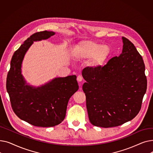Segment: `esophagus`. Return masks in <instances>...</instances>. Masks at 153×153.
I'll return each instance as SVG.
<instances>
[{
  "mask_svg": "<svg viewBox=\"0 0 153 153\" xmlns=\"http://www.w3.org/2000/svg\"><path fill=\"white\" fill-rule=\"evenodd\" d=\"M77 80L78 82H81L82 81V77L81 76H78L77 77Z\"/></svg>",
  "mask_w": 153,
  "mask_h": 153,
  "instance_id": "1",
  "label": "esophagus"
}]
</instances>
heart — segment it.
I'll list each match as a JSON object with an SVG mask.
<instances>
[{
    "label": "heart",
    "mask_w": 153,
    "mask_h": 153,
    "mask_svg": "<svg viewBox=\"0 0 153 153\" xmlns=\"http://www.w3.org/2000/svg\"><path fill=\"white\" fill-rule=\"evenodd\" d=\"M110 48L94 41H81L72 50L74 58L78 60L89 59V64L95 69L104 65L110 54Z\"/></svg>",
    "instance_id": "b5f03b06"
}]
</instances>
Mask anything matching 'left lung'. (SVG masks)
Instances as JSON below:
<instances>
[{
  "label": "left lung",
  "instance_id": "left-lung-1",
  "mask_svg": "<svg viewBox=\"0 0 153 153\" xmlns=\"http://www.w3.org/2000/svg\"><path fill=\"white\" fill-rule=\"evenodd\" d=\"M123 50L102 68H85L82 89L90 122L110 128L133 119L141 110L147 89L145 66L140 54L129 39L122 37Z\"/></svg>",
  "mask_w": 153,
  "mask_h": 153
}]
</instances>
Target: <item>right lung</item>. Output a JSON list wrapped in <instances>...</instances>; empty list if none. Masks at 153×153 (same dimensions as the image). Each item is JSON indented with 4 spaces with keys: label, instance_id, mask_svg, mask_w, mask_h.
<instances>
[{
    "label": "right lung",
    "instance_id": "right-lung-1",
    "mask_svg": "<svg viewBox=\"0 0 153 153\" xmlns=\"http://www.w3.org/2000/svg\"><path fill=\"white\" fill-rule=\"evenodd\" d=\"M54 34L46 30L28 38L15 51L7 74L6 88L14 113L35 126L51 127L61 123L65 118L70 97L79 89L75 75L54 78L41 87L25 84L21 67L26 52L33 42L48 39Z\"/></svg>",
    "mask_w": 153,
    "mask_h": 153
}]
</instances>
